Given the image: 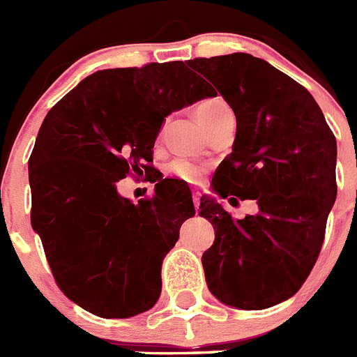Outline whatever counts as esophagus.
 Listing matches in <instances>:
<instances>
[{"instance_id": "34e87169", "label": "esophagus", "mask_w": 357, "mask_h": 357, "mask_svg": "<svg viewBox=\"0 0 357 357\" xmlns=\"http://www.w3.org/2000/svg\"><path fill=\"white\" fill-rule=\"evenodd\" d=\"M200 191H193V204H195V209H197L198 213V207H200Z\"/></svg>"}]
</instances>
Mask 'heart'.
I'll return each instance as SVG.
<instances>
[{
    "label": "heart",
    "instance_id": "b5f03b06",
    "mask_svg": "<svg viewBox=\"0 0 357 357\" xmlns=\"http://www.w3.org/2000/svg\"><path fill=\"white\" fill-rule=\"evenodd\" d=\"M195 114H197L198 121L202 123V127L209 132L220 119L232 114V110H230V107L223 102L222 98L211 96L204 98V100H200L195 105ZM166 172H168V175L175 176V178L182 182H188V184H200L202 178L207 173V166L188 159H175L166 166Z\"/></svg>",
    "mask_w": 357,
    "mask_h": 357
}]
</instances>
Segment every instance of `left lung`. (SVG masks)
<instances>
[{
    "label": "left lung",
    "mask_w": 357,
    "mask_h": 357,
    "mask_svg": "<svg viewBox=\"0 0 357 357\" xmlns=\"http://www.w3.org/2000/svg\"><path fill=\"white\" fill-rule=\"evenodd\" d=\"M189 66L236 114L232 153L214 173V191L259 206V214L234 220L200 198V216L216 230L202 255L207 288L227 305L266 309L295 295L320 255L336 200V137L304 85L263 59L232 53Z\"/></svg>",
    "instance_id": "1"
}]
</instances>
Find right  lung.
Listing matches in <instances>:
<instances>
[{
  "label": "right lung",
  "mask_w": 357,
  "mask_h": 357,
  "mask_svg": "<svg viewBox=\"0 0 357 357\" xmlns=\"http://www.w3.org/2000/svg\"><path fill=\"white\" fill-rule=\"evenodd\" d=\"M184 62L103 69L50 109L28 160L31 227L56 286L102 318L148 311L160 295V266L195 216L191 191L159 178L153 144L172 110L214 96ZM128 174L158 181L132 204L115 184Z\"/></svg>",
  "instance_id": "1"
}]
</instances>
